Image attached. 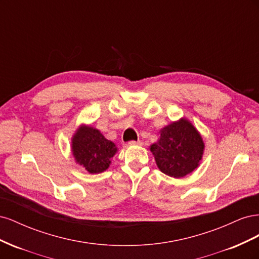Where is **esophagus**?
Returning <instances> with one entry per match:
<instances>
[{
	"instance_id": "obj_1",
	"label": "esophagus",
	"mask_w": 259,
	"mask_h": 259,
	"mask_svg": "<svg viewBox=\"0 0 259 259\" xmlns=\"http://www.w3.org/2000/svg\"><path fill=\"white\" fill-rule=\"evenodd\" d=\"M131 146H142L143 143L140 142V140H131V142L128 143Z\"/></svg>"
}]
</instances>
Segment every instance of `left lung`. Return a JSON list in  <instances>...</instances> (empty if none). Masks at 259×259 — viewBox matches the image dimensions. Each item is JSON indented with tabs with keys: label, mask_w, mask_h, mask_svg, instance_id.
I'll use <instances>...</instances> for the list:
<instances>
[{
	"label": "left lung",
	"mask_w": 259,
	"mask_h": 259,
	"mask_svg": "<svg viewBox=\"0 0 259 259\" xmlns=\"http://www.w3.org/2000/svg\"><path fill=\"white\" fill-rule=\"evenodd\" d=\"M158 142L150 146L156 165L162 173L182 178L199 166L204 143L193 125L184 119L163 127Z\"/></svg>",
	"instance_id": "1"
}]
</instances>
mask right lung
<instances>
[{
	"mask_svg": "<svg viewBox=\"0 0 259 259\" xmlns=\"http://www.w3.org/2000/svg\"><path fill=\"white\" fill-rule=\"evenodd\" d=\"M72 154L77 164L91 174L105 171L116 153V146L92 126L82 125L72 137Z\"/></svg>",
	"mask_w": 259,
	"mask_h": 259,
	"instance_id": "add662e5",
	"label": "right lung"
}]
</instances>
